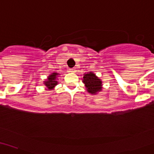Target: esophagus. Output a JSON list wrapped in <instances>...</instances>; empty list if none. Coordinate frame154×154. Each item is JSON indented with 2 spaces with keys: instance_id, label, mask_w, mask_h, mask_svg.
Wrapping results in <instances>:
<instances>
[{
  "instance_id": "esophagus-1",
  "label": "esophagus",
  "mask_w": 154,
  "mask_h": 154,
  "mask_svg": "<svg viewBox=\"0 0 154 154\" xmlns=\"http://www.w3.org/2000/svg\"><path fill=\"white\" fill-rule=\"evenodd\" d=\"M70 72H72V73H75V72H76V69H74V68H73V69H70Z\"/></svg>"
}]
</instances>
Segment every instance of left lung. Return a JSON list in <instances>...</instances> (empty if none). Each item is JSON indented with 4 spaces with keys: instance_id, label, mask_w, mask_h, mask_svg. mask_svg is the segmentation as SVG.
<instances>
[{
    "instance_id": "8db88e82",
    "label": "left lung",
    "mask_w": 154,
    "mask_h": 154,
    "mask_svg": "<svg viewBox=\"0 0 154 154\" xmlns=\"http://www.w3.org/2000/svg\"><path fill=\"white\" fill-rule=\"evenodd\" d=\"M82 82L87 92L91 94H97L103 90V81L94 72L85 73L82 77Z\"/></svg>"
}]
</instances>
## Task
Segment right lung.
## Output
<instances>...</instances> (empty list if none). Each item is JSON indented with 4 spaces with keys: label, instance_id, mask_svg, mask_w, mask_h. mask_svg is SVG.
I'll return each instance as SVG.
<instances>
[{
    "label": "right lung",
    "instance_id": "obj_1",
    "mask_svg": "<svg viewBox=\"0 0 154 154\" xmlns=\"http://www.w3.org/2000/svg\"><path fill=\"white\" fill-rule=\"evenodd\" d=\"M60 74L57 72H54L50 75L48 76L47 79L43 81V84L46 86V91L54 90L55 86L58 84V77H59Z\"/></svg>",
    "mask_w": 154,
    "mask_h": 154
}]
</instances>
